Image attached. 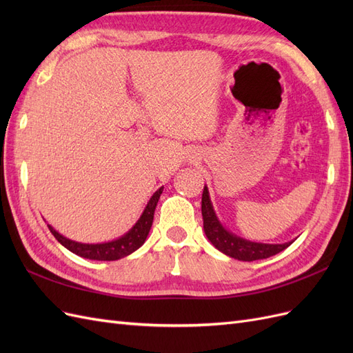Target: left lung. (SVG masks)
<instances>
[{
    "label": "left lung",
    "mask_w": 353,
    "mask_h": 353,
    "mask_svg": "<svg viewBox=\"0 0 353 353\" xmlns=\"http://www.w3.org/2000/svg\"><path fill=\"white\" fill-rule=\"evenodd\" d=\"M201 216H203V228H205L206 237L215 248L230 258L252 262L258 259H266L270 256L283 252L287 249L293 241L283 243V244H266V243H254L250 240L241 239L236 234L228 231L219 222L213 205L210 201L209 190L205 185L201 194Z\"/></svg>",
    "instance_id": "8db88e82"
}]
</instances>
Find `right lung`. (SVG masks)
<instances>
[{
  "label": "right lung",
  "mask_w": 353,
  "mask_h": 353,
  "mask_svg": "<svg viewBox=\"0 0 353 353\" xmlns=\"http://www.w3.org/2000/svg\"><path fill=\"white\" fill-rule=\"evenodd\" d=\"M162 191H163V187H160L156 193L150 197L144 212L141 213L140 219L135 222V225L130 231L123 234L122 237L108 241V243L90 244V243L73 241L70 239H66L65 236H61V234L57 232L51 225H48V228L52 232V236L57 239V241L61 245H65L68 250L81 256V258L91 259V261L122 259V258H125V256L135 252L137 249H140L144 244L148 232H150L153 216H154V209L157 206V201L160 199V194H162Z\"/></svg>",
  "instance_id": "right-lung-1"
}]
</instances>
